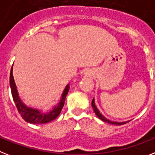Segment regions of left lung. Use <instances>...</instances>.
I'll list each match as a JSON object with an SVG mask.
<instances>
[{"label":"left lung","instance_id":"1","mask_svg":"<svg viewBox=\"0 0 155 155\" xmlns=\"http://www.w3.org/2000/svg\"><path fill=\"white\" fill-rule=\"evenodd\" d=\"M91 106H92L93 110H94V111H95V114H96V116H97L99 119H101L102 121L106 122V123H110V124H114V125H123V124H125V123H127V122H129V121H126V122H114V121H111V120H110V119H107L106 117H104V115H103V114H102L101 113H100V111H99V110H98L97 107L95 106V99H93L92 101H91Z\"/></svg>","mask_w":155,"mask_h":155}]
</instances>
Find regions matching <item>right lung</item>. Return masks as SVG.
<instances>
[{
    "label": "right lung",
    "instance_id": "obj_1",
    "mask_svg": "<svg viewBox=\"0 0 155 155\" xmlns=\"http://www.w3.org/2000/svg\"><path fill=\"white\" fill-rule=\"evenodd\" d=\"M9 84L12 99H13V101L16 104L19 113L21 114V117L25 119V121L29 123H32V124H44V123H47L52 121L56 118H57L58 115L61 112L63 107L64 105L65 99H66V96L68 95V93L69 88H70L69 84H67L64 90L63 91L62 95H61V98H60L59 103L56 104V106H54L53 107L51 108L49 111L44 112L43 110H39V109L27 106L21 100V99L19 96L18 91L16 88L14 78H13V75H12V67L11 68V71H10Z\"/></svg>",
    "mask_w": 155,
    "mask_h": 155
}]
</instances>
